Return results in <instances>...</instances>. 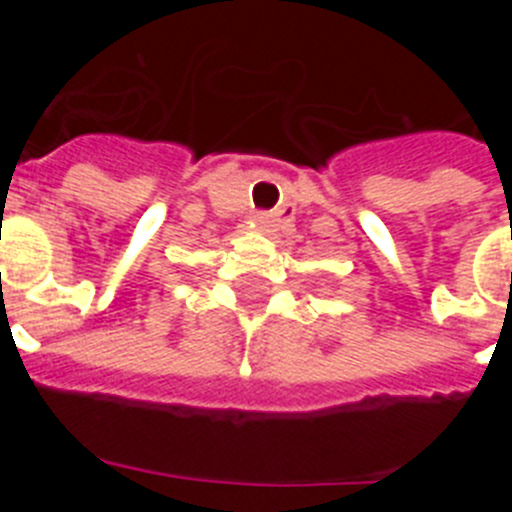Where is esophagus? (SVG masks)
Masks as SVG:
<instances>
[{"instance_id":"obj_1","label":"esophagus","mask_w":512,"mask_h":512,"mask_svg":"<svg viewBox=\"0 0 512 512\" xmlns=\"http://www.w3.org/2000/svg\"><path fill=\"white\" fill-rule=\"evenodd\" d=\"M253 228H259V230H264L266 225H269V220H266V217H256V223H251Z\"/></svg>"}]
</instances>
